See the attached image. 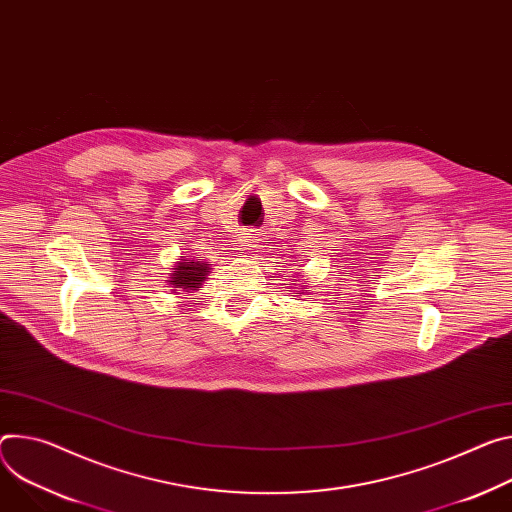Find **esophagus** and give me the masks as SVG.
Here are the masks:
<instances>
[{
  "label": "esophagus",
  "instance_id": "1",
  "mask_svg": "<svg viewBox=\"0 0 512 512\" xmlns=\"http://www.w3.org/2000/svg\"><path fill=\"white\" fill-rule=\"evenodd\" d=\"M255 237L253 235H249V232H245V237H241V249L243 251H253L257 245H255Z\"/></svg>",
  "mask_w": 512,
  "mask_h": 512
}]
</instances>
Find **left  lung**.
Instances as JSON below:
<instances>
[{"mask_svg":"<svg viewBox=\"0 0 512 512\" xmlns=\"http://www.w3.org/2000/svg\"><path fill=\"white\" fill-rule=\"evenodd\" d=\"M302 292H306V290H302Z\"/></svg>","mask_w":512,"mask_h":512,"instance_id":"obj_1","label":"left lung"}]
</instances>
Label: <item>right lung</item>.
<instances>
[{
  "mask_svg": "<svg viewBox=\"0 0 512 512\" xmlns=\"http://www.w3.org/2000/svg\"><path fill=\"white\" fill-rule=\"evenodd\" d=\"M208 273H210L208 263L194 261V259H179L177 265H173V273L167 282L171 288H175L173 290L175 294H177V288L188 292V290L200 288Z\"/></svg>",
  "mask_w": 512,
  "mask_h": 512,
  "instance_id": "add662e5",
  "label": "right lung"
}]
</instances>
